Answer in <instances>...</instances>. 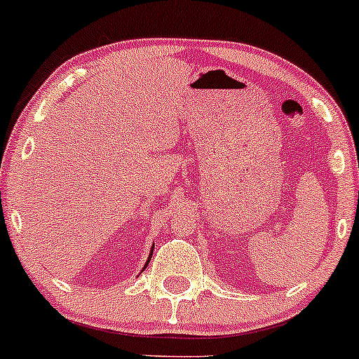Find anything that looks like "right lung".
<instances>
[{
	"label": "right lung",
	"mask_w": 359,
	"mask_h": 359,
	"mask_svg": "<svg viewBox=\"0 0 359 359\" xmlns=\"http://www.w3.org/2000/svg\"><path fill=\"white\" fill-rule=\"evenodd\" d=\"M151 255H153V250H151V252H149V257H148V262H149V259H151ZM148 262H147V266H148ZM147 266H144V267H147Z\"/></svg>",
	"instance_id": "right-lung-1"
}]
</instances>
